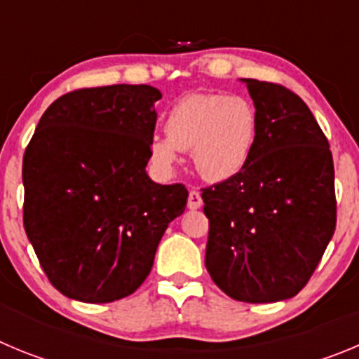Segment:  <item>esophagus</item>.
<instances>
[{
  "instance_id": "1",
  "label": "esophagus",
  "mask_w": 359,
  "mask_h": 359,
  "mask_svg": "<svg viewBox=\"0 0 359 359\" xmlns=\"http://www.w3.org/2000/svg\"><path fill=\"white\" fill-rule=\"evenodd\" d=\"M203 205V200H202V195H200L198 191H191L189 196H187V207H189L191 210H196L200 209V207Z\"/></svg>"
}]
</instances>
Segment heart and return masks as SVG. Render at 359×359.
I'll use <instances>...</instances> for the list:
<instances>
[{
  "label": "heart",
  "instance_id": "b5f03b06",
  "mask_svg": "<svg viewBox=\"0 0 359 359\" xmlns=\"http://www.w3.org/2000/svg\"><path fill=\"white\" fill-rule=\"evenodd\" d=\"M257 126L255 106L244 95L187 93L164 116L166 136L150 140V157L168 172L179 161V150H191L202 179L225 182L250 163Z\"/></svg>",
  "mask_w": 359,
  "mask_h": 359
}]
</instances>
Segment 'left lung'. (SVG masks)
<instances>
[{
	"label": "left lung",
	"mask_w": 359,
	"mask_h": 359,
	"mask_svg": "<svg viewBox=\"0 0 359 359\" xmlns=\"http://www.w3.org/2000/svg\"><path fill=\"white\" fill-rule=\"evenodd\" d=\"M243 81L257 109V142L239 175L202 189L205 267L232 299L276 303L306 285L334 233L333 156L299 95Z\"/></svg>",
	"instance_id": "obj_1"
}]
</instances>
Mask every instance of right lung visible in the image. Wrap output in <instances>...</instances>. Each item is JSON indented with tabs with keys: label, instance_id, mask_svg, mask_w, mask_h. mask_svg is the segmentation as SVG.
Instances as JSON below:
<instances>
[{
	"label": "right lung",
	"instance_id": "1",
	"mask_svg": "<svg viewBox=\"0 0 359 359\" xmlns=\"http://www.w3.org/2000/svg\"><path fill=\"white\" fill-rule=\"evenodd\" d=\"M161 92L111 85L65 93L46 109L22 159L25 230L55 289L111 303L142 285L187 189L150 180Z\"/></svg>",
	"mask_w": 359,
	"mask_h": 359
}]
</instances>
